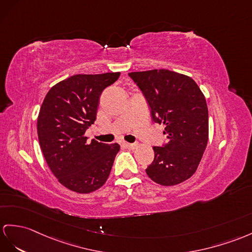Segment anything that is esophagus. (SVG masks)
<instances>
[{
  "label": "esophagus",
  "instance_id": "esophagus-1",
  "mask_svg": "<svg viewBox=\"0 0 252 252\" xmlns=\"http://www.w3.org/2000/svg\"><path fill=\"white\" fill-rule=\"evenodd\" d=\"M123 145L127 147V149H129V150H134L138 146V143H124Z\"/></svg>",
  "mask_w": 252,
  "mask_h": 252
}]
</instances>
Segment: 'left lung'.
<instances>
[{
	"label": "left lung",
	"instance_id": "obj_1",
	"mask_svg": "<svg viewBox=\"0 0 252 252\" xmlns=\"http://www.w3.org/2000/svg\"><path fill=\"white\" fill-rule=\"evenodd\" d=\"M142 92L153 122L164 125L168 142L154 146L155 157L146 168L152 181L177 185L191 176L201 161L208 140L205 97L193 80L167 69L128 73Z\"/></svg>",
	"mask_w": 252,
	"mask_h": 252
}]
</instances>
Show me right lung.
<instances>
[{"mask_svg": "<svg viewBox=\"0 0 252 252\" xmlns=\"http://www.w3.org/2000/svg\"><path fill=\"white\" fill-rule=\"evenodd\" d=\"M120 72L75 75L55 84L42 102L37 133L49 168L63 186L78 193L100 188L111 172L118 143L88 142L85 130L94 124L99 97Z\"/></svg>", "mask_w": 252, "mask_h": 252, "instance_id": "1", "label": "right lung"}]
</instances>
